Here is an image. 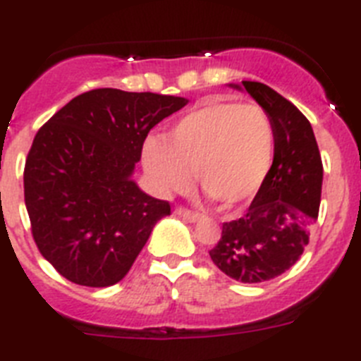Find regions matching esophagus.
I'll return each mask as SVG.
<instances>
[{"mask_svg":"<svg viewBox=\"0 0 361 361\" xmlns=\"http://www.w3.org/2000/svg\"><path fill=\"white\" fill-rule=\"evenodd\" d=\"M175 215L183 216V219L188 220V222H197V220L200 219L199 213L190 212V209H186V208H177V209H175Z\"/></svg>","mask_w":361,"mask_h":361,"instance_id":"obj_1","label":"esophagus"}]
</instances>
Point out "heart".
Listing matches in <instances>:
<instances>
[{"label": "heart", "instance_id": "b5f03b06", "mask_svg": "<svg viewBox=\"0 0 361 361\" xmlns=\"http://www.w3.org/2000/svg\"><path fill=\"white\" fill-rule=\"evenodd\" d=\"M275 124L258 104L206 101L166 133L149 137L142 162L164 191H183L197 180L213 200L235 208L262 188L275 159Z\"/></svg>", "mask_w": 361, "mask_h": 361}]
</instances>
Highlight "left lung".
I'll return each mask as SVG.
<instances>
[{"mask_svg": "<svg viewBox=\"0 0 361 361\" xmlns=\"http://www.w3.org/2000/svg\"><path fill=\"white\" fill-rule=\"evenodd\" d=\"M242 86L273 119L275 159L244 216L222 224L209 257L229 279L258 283L286 273L304 253L320 209L324 166L311 123L295 104L264 82Z\"/></svg>", "mask_w": 361, "mask_h": 361, "instance_id": "obj_1", "label": "left lung"}]
</instances>
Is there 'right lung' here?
Segmentation results:
<instances>
[{
	"mask_svg": "<svg viewBox=\"0 0 361 361\" xmlns=\"http://www.w3.org/2000/svg\"><path fill=\"white\" fill-rule=\"evenodd\" d=\"M188 99L97 88L73 97L34 137L25 206L37 250L59 275L108 288L126 276L170 204L132 178L146 135Z\"/></svg>",
	"mask_w": 361,
	"mask_h": 361,
	"instance_id": "add662e5",
	"label": "right lung"
}]
</instances>
